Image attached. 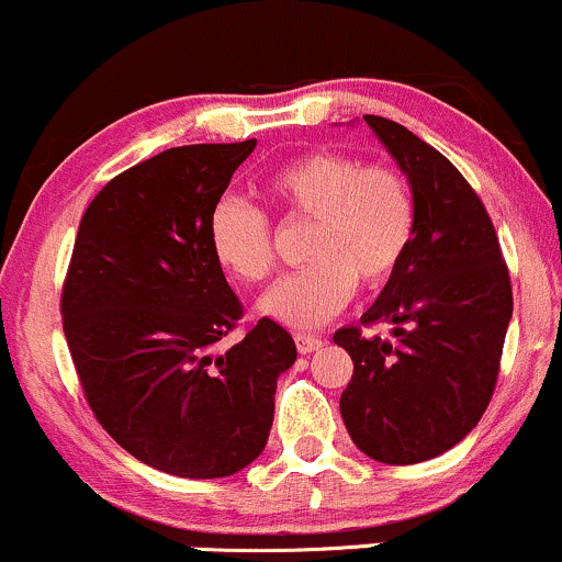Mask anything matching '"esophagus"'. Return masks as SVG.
I'll list each match as a JSON object with an SVG mask.
<instances>
[{"label": "esophagus", "instance_id": "1", "mask_svg": "<svg viewBox=\"0 0 562 562\" xmlns=\"http://www.w3.org/2000/svg\"><path fill=\"white\" fill-rule=\"evenodd\" d=\"M323 344L325 338L310 336V333H299V336H295V347H299L301 355H312V351H317Z\"/></svg>", "mask_w": 562, "mask_h": 562}]
</instances>
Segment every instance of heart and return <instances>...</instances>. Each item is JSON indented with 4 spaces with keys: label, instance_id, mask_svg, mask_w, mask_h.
I'll list each match as a JSON object with an SVG mask.
<instances>
[{
    "label": "heart",
    "instance_id": "1",
    "mask_svg": "<svg viewBox=\"0 0 562 562\" xmlns=\"http://www.w3.org/2000/svg\"><path fill=\"white\" fill-rule=\"evenodd\" d=\"M288 218L312 221L310 267L261 299V312L293 328H317L347 306L355 285L384 288L416 237V196L390 165H362L349 154L314 149L277 168L263 183ZM215 261L237 280L263 282L274 271L267 215L221 200L207 221Z\"/></svg>",
    "mask_w": 562,
    "mask_h": 562
}]
</instances>
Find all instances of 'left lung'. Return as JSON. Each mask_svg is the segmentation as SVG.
Returning a JSON list of instances; mask_svg holds the SVG:
<instances>
[{
  "instance_id": "1",
  "label": "left lung",
  "mask_w": 562,
  "mask_h": 562,
  "mask_svg": "<svg viewBox=\"0 0 562 562\" xmlns=\"http://www.w3.org/2000/svg\"><path fill=\"white\" fill-rule=\"evenodd\" d=\"M366 125L416 196V237L403 267L362 323L392 338L336 330L355 373L341 416L362 453L418 464L451 451L477 427L496 386L512 319L509 271L483 202L440 151L384 116Z\"/></svg>"
}]
</instances>
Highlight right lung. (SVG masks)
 <instances>
[{
  "mask_svg": "<svg viewBox=\"0 0 562 562\" xmlns=\"http://www.w3.org/2000/svg\"><path fill=\"white\" fill-rule=\"evenodd\" d=\"M256 149H168L109 181L82 215L60 314L74 368L101 427L144 464L191 480L229 477L261 456L277 379L295 362L263 317L226 351L243 314L207 239L234 170Z\"/></svg>",
  "mask_w": 562,
  "mask_h": 562,
  "instance_id": "obj_1",
  "label": "right lung"
}]
</instances>
